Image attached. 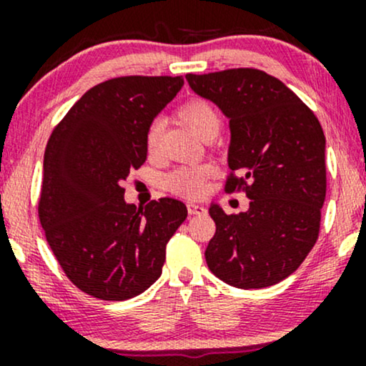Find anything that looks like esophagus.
Listing matches in <instances>:
<instances>
[{"instance_id":"esophagus-1","label":"esophagus","mask_w":366,"mask_h":366,"mask_svg":"<svg viewBox=\"0 0 366 366\" xmlns=\"http://www.w3.org/2000/svg\"><path fill=\"white\" fill-rule=\"evenodd\" d=\"M187 212L189 215H203L207 212V208L203 204H197V203H187Z\"/></svg>"}]
</instances>
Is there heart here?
<instances>
[{"label":"heart","mask_w":366,"mask_h":366,"mask_svg":"<svg viewBox=\"0 0 366 366\" xmlns=\"http://www.w3.org/2000/svg\"><path fill=\"white\" fill-rule=\"evenodd\" d=\"M177 117L180 122L191 129L194 136L201 139H212L217 136L218 129L222 125L220 113L212 102L204 98H191L184 102L177 108ZM163 125L162 122H151L146 129L144 144L149 157H157L159 149V141H162ZM212 167L199 163V165H186L172 170L165 179V186L174 194L197 197L207 189V179L212 175Z\"/></svg>","instance_id":"obj_1"}]
</instances>
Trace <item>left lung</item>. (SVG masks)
Returning <instances> with one entry per match:
<instances>
[{"mask_svg": "<svg viewBox=\"0 0 366 366\" xmlns=\"http://www.w3.org/2000/svg\"><path fill=\"white\" fill-rule=\"evenodd\" d=\"M191 89L230 120L227 192H244L249 209L209 208L215 236L208 268L239 289L274 285L297 270L320 232L327 192L325 136L294 92L258 69L186 75Z\"/></svg>", "mask_w": 366, "mask_h": 366, "instance_id": "8db88e82", "label": "left lung"}]
</instances>
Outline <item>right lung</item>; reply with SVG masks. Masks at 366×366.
Wrapping results in <instances>:
<instances>
[{
    "label": "right lung",
    "instance_id": "add662e5",
    "mask_svg": "<svg viewBox=\"0 0 366 366\" xmlns=\"http://www.w3.org/2000/svg\"><path fill=\"white\" fill-rule=\"evenodd\" d=\"M182 86L170 75L108 79L49 136L37 215L61 270L92 297L124 301L146 291L186 220L180 201L162 197L137 209L120 186L146 162V129Z\"/></svg>",
    "mask_w": 366,
    "mask_h": 366
}]
</instances>
